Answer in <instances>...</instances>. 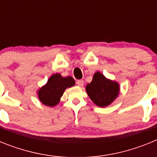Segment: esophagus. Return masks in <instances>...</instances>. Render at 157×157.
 I'll return each mask as SVG.
<instances>
[{
  "instance_id": "34e87169",
  "label": "esophagus",
  "mask_w": 157,
  "mask_h": 157,
  "mask_svg": "<svg viewBox=\"0 0 157 157\" xmlns=\"http://www.w3.org/2000/svg\"><path fill=\"white\" fill-rule=\"evenodd\" d=\"M76 84H77L78 86L82 87L83 85H84V81H83V80H78V81L76 82Z\"/></svg>"
}]
</instances>
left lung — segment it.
I'll return each instance as SVG.
<instances>
[{
    "mask_svg": "<svg viewBox=\"0 0 157 157\" xmlns=\"http://www.w3.org/2000/svg\"><path fill=\"white\" fill-rule=\"evenodd\" d=\"M86 90L92 101L98 106L104 108L112 104L119 95L120 85L108 79L101 72H96L93 80L86 86Z\"/></svg>",
    "mask_w": 157,
    "mask_h": 157,
    "instance_id": "8db88e82",
    "label": "left lung"
}]
</instances>
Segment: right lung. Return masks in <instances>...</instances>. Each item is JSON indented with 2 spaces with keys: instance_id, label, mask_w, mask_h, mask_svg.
I'll return each instance as SVG.
<instances>
[{
  "instance_id": "1",
  "label": "right lung",
  "mask_w": 157,
  "mask_h": 157,
  "mask_svg": "<svg viewBox=\"0 0 157 157\" xmlns=\"http://www.w3.org/2000/svg\"><path fill=\"white\" fill-rule=\"evenodd\" d=\"M75 84V82L72 77H62L61 75L56 73L52 75L46 84L37 91L38 98L43 105L53 107L59 103L65 90Z\"/></svg>"
}]
</instances>
